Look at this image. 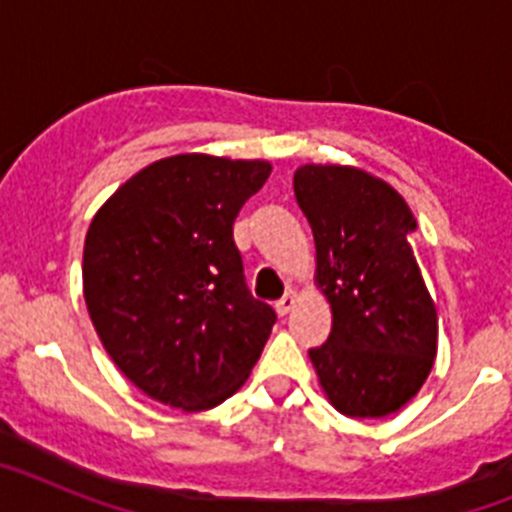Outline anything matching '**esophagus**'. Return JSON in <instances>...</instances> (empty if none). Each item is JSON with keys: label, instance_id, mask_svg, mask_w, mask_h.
<instances>
[{"label": "esophagus", "instance_id": "esophagus-1", "mask_svg": "<svg viewBox=\"0 0 512 512\" xmlns=\"http://www.w3.org/2000/svg\"><path fill=\"white\" fill-rule=\"evenodd\" d=\"M295 305H297V295L295 292H287V295H284L274 307H277V312L284 318V315H289V312L295 310Z\"/></svg>", "mask_w": 512, "mask_h": 512}]
</instances>
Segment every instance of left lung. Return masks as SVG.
I'll list each match as a JSON object with an SVG mask.
<instances>
[{"instance_id":"obj_1","label":"left lung","mask_w":512,"mask_h":512,"mask_svg":"<svg viewBox=\"0 0 512 512\" xmlns=\"http://www.w3.org/2000/svg\"><path fill=\"white\" fill-rule=\"evenodd\" d=\"M295 197L333 315L328 341L310 348L320 387L346 418H387L418 395L438 348L436 305L410 246L413 212L356 166H300Z\"/></svg>"}]
</instances>
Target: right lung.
<instances>
[{
  "instance_id": "add662e5",
  "label": "right lung",
  "mask_w": 512,
  "mask_h": 512,
  "mask_svg": "<svg viewBox=\"0 0 512 512\" xmlns=\"http://www.w3.org/2000/svg\"><path fill=\"white\" fill-rule=\"evenodd\" d=\"M269 161L179 153L130 176L92 217L84 300L104 351L169 408L200 413L251 374L277 323L253 300L233 223Z\"/></svg>"
}]
</instances>
